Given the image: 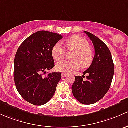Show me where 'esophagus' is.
<instances>
[{
  "label": "esophagus",
  "instance_id": "1",
  "mask_svg": "<svg viewBox=\"0 0 128 128\" xmlns=\"http://www.w3.org/2000/svg\"><path fill=\"white\" fill-rule=\"evenodd\" d=\"M67 75H68V74H66V73H62V77H66V76H67Z\"/></svg>",
  "mask_w": 128,
  "mask_h": 128
}]
</instances>
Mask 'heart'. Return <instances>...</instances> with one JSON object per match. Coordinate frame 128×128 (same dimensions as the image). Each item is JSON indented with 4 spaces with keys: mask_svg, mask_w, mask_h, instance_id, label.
I'll return each mask as SVG.
<instances>
[{
    "mask_svg": "<svg viewBox=\"0 0 128 128\" xmlns=\"http://www.w3.org/2000/svg\"><path fill=\"white\" fill-rule=\"evenodd\" d=\"M66 48L68 50H74L72 56V60H64L57 63L56 68L58 71L62 73H68L71 71L76 70L80 67L86 68L92 64L94 54L90 46L86 40L80 36L75 35L66 40ZM65 54V48L57 43L53 46L52 54L56 60L63 58Z\"/></svg>",
    "mask_w": 128,
    "mask_h": 128,
    "instance_id": "1",
    "label": "heart"
}]
</instances>
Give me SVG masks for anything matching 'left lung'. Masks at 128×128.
Segmentation results:
<instances>
[{"instance_id": "8db88e82", "label": "left lung", "mask_w": 128, "mask_h": 128, "mask_svg": "<svg viewBox=\"0 0 128 128\" xmlns=\"http://www.w3.org/2000/svg\"><path fill=\"white\" fill-rule=\"evenodd\" d=\"M84 32L93 44L95 55L91 65L84 72V75H88L86 80H83V75L75 76L72 91L78 101L90 105L99 101L108 92L114 74V64L107 45L94 35Z\"/></svg>"}]
</instances>
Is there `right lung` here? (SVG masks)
Segmentation results:
<instances>
[{
  "instance_id": "add662e5",
  "label": "right lung",
  "mask_w": 128,
  "mask_h": 128,
  "mask_svg": "<svg viewBox=\"0 0 128 128\" xmlns=\"http://www.w3.org/2000/svg\"><path fill=\"white\" fill-rule=\"evenodd\" d=\"M62 38L61 35L40 30L21 44L14 60L16 88L24 100L35 106H42L53 96L61 79L60 72L46 73L54 66L52 54L54 45Z\"/></svg>"
}]
</instances>
